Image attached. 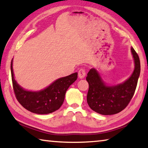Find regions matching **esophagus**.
<instances>
[{"label":"esophagus","mask_w":148,"mask_h":148,"mask_svg":"<svg viewBox=\"0 0 148 148\" xmlns=\"http://www.w3.org/2000/svg\"><path fill=\"white\" fill-rule=\"evenodd\" d=\"M86 71H85V69H81L78 71V77L80 79L84 78L85 76H86Z\"/></svg>","instance_id":"esophagus-1"}]
</instances>
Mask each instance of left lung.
Wrapping results in <instances>:
<instances>
[{
	"label": "left lung",
	"mask_w": 148,
	"mask_h": 148,
	"mask_svg": "<svg viewBox=\"0 0 148 148\" xmlns=\"http://www.w3.org/2000/svg\"><path fill=\"white\" fill-rule=\"evenodd\" d=\"M134 59V71L128 79L116 86L107 85L95 69H90L86 80L89 84L87 104L93 111L102 115H113L124 110L131 101L140 74L139 57L131 48Z\"/></svg>",
	"instance_id": "left-lung-1"
}]
</instances>
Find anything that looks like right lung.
<instances>
[{"instance_id": "obj_1", "label": "right lung", "mask_w": 148, "mask_h": 148, "mask_svg": "<svg viewBox=\"0 0 148 148\" xmlns=\"http://www.w3.org/2000/svg\"><path fill=\"white\" fill-rule=\"evenodd\" d=\"M12 62L13 59L11 62V74L16 99L22 106L34 114H47L59 109L64 102L67 89L77 78V73L75 72L57 79L41 91H27L15 79Z\"/></svg>"}]
</instances>
